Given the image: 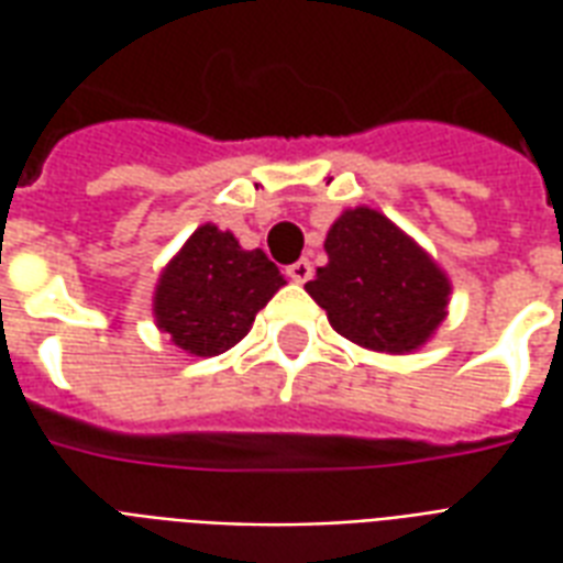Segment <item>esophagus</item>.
<instances>
[{
  "instance_id": "obj_1",
  "label": "esophagus",
  "mask_w": 563,
  "mask_h": 563,
  "mask_svg": "<svg viewBox=\"0 0 563 563\" xmlns=\"http://www.w3.org/2000/svg\"><path fill=\"white\" fill-rule=\"evenodd\" d=\"M286 274H289V280L307 283L313 277V262H310V258H298V262H292V265L286 268Z\"/></svg>"
}]
</instances>
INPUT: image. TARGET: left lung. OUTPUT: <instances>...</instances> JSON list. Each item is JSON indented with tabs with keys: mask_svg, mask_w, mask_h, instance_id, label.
<instances>
[{
	"mask_svg": "<svg viewBox=\"0 0 563 563\" xmlns=\"http://www.w3.org/2000/svg\"><path fill=\"white\" fill-rule=\"evenodd\" d=\"M325 253L329 265L307 292L346 341L413 353L446 317V274L377 210H346L331 225Z\"/></svg>",
	"mask_w": 563,
	"mask_h": 563,
	"instance_id": "8db88e82",
	"label": "left lung"
}]
</instances>
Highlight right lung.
Masks as SVG:
<instances>
[{
  "label": "right lung",
  "instance_id": "right-lung-1",
  "mask_svg": "<svg viewBox=\"0 0 563 563\" xmlns=\"http://www.w3.org/2000/svg\"><path fill=\"white\" fill-rule=\"evenodd\" d=\"M262 250H244L232 232L201 225L162 271L156 325L192 355H220L244 341L262 307L283 286Z\"/></svg>",
  "mask_w": 563,
  "mask_h": 563
}]
</instances>
